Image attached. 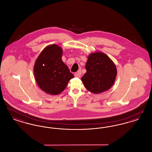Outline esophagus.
Returning a JSON list of instances; mask_svg holds the SVG:
<instances>
[{
    "instance_id": "34e87169",
    "label": "esophagus",
    "mask_w": 152,
    "mask_h": 152,
    "mask_svg": "<svg viewBox=\"0 0 152 152\" xmlns=\"http://www.w3.org/2000/svg\"><path fill=\"white\" fill-rule=\"evenodd\" d=\"M75 76L76 77H79V78H80V72L79 71V72H77L75 73Z\"/></svg>"
}]
</instances>
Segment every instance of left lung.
Instances as JSON below:
<instances>
[{"label":"left lung","mask_w":152,"mask_h":152,"mask_svg":"<svg viewBox=\"0 0 152 152\" xmlns=\"http://www.w3.org/2000/svg\"><path fill=\"white\" fill-rule=\"evenodd\" d=\"M87 72L81 78L87 90L95 94L108 91L114 84L117 75L116 65L102 52L91 53L86 65Z\"/></svg>","instance_id":"8db88e82"}]
</instances>
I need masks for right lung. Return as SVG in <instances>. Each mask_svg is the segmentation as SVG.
I'll use <instances>...</instances> for the list:
<instances>
[{
  "label": "right lung",
  "mask_w": 152,
  "mask_h": 152,
  "mask_svg": "<svg viewBox=\"0 0 152 152\" xmlns=\"http://www.w3.org/2000/svg\"><path fill=\"white\" fill-rule=\"evenodd\" d=\"M63 50L56 44L46 47L36 59L34 73L40 88L48 94L57 95L74 77L61 59Z\"/></svg>",
  "instance_id": "obj_1"
}]
</instances>
